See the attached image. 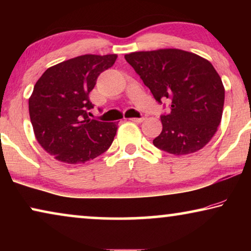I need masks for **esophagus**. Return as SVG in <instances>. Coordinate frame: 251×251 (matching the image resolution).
<instances>
[{
	"label": "esophagus",
	"mask_w": 251,
	"mask_h": 251,
	"mask_svg": "<svg viewBox=\"0 0 251 251\" xmlns=\"http://www.w3.org/2000/svg\"><path fill=\"white\" fill-rule=\"evenodd\" d=\"M145 119L146 118H144V116H142V118H131V119H130V121L136 122V123H142Z\"/></svg>",
	"instance_id": "obj_1"
}]
</instances>
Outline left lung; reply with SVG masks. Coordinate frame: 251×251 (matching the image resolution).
Instances as JSON below:
<instances>
[{"instance_id":"1","label":"left lung","mask_w":251,"mask_h":251,"mask_svg":"<svg viewBox=\"0 0 251 251\" xmlns=\"http://www.w3.org/2000/svg\"><path fill=\"white\" fill-rule=\"evenodd\" d=\"M160 104L162 131L154 146L175 155L194 153L217 131L224 107L222 78L207 59L179 49L139 51L125 56Z\"/></svg>"}]
</instances>
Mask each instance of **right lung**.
Segmentation results:
<instances>
[{
  "mask_svg": "<svg viewBox=\"0 0 251 251\" xmlns=\"http://www.w3.org/2000/svg\"><path fill=\"white\" fill-rule=\"evenodd\" d=\"M116 54H83L44 72L28 100L37 142L54 159L84 163L112 145L118 123L90 119L89 94L100 73L114 65Z\"/></svg>",
  "mask_w": 251,
  "mask_h": 251,
  "instance_id": "add662e5",
  "label": "right lung"
}]
</instances>
